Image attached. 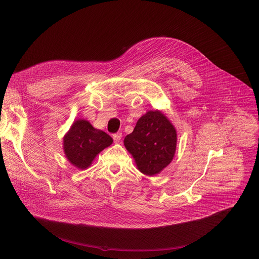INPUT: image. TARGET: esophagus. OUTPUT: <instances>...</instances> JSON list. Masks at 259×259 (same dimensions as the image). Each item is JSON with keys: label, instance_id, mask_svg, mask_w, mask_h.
Here are the masks:
<instances>
[{"label": "esophagus", "instance_id": "obj_1", "mask_svg": "<svg viewBox=\"0 0 259 259\" xmlns=\"http://www.w3.org/2000/svg\"><path fill=\"white\" fill-rule=\"evenodd\" d=\"M113 138H114V141H115V142H120V141H121V138H122V133H121V132L115 133V134L113 135Z\"/></svg>", "mask_w": 259, "mask_h": 259}]
</instances>
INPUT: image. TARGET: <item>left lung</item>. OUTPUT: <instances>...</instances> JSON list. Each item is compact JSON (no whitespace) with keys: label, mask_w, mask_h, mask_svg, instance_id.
Masks as SVG:
<instances>
[{"label":"left lung","mask_w":259,"mask_h":259,"mask_svg":"<svg viewBox=\"0 0 259 259\" xmlns=\"http://www.w3.org/2000/svg\"><path fill=\"white\" fill-rule=\"evenodd\" d=\"M177 134L174 126L160 110H149L136 123L132 133L124 139L138 170L156 175L173 160Z\"/></svg>","instance_id":"left-lung-1"}]
</instances>
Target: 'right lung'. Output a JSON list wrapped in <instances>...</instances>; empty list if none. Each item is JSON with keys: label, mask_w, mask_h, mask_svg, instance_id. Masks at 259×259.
I'll list each match as a JSON object with an SVG mask.
<instances>
[{"label": "right lung", "mask_w": 259, "mask_h": 259, "mask_svg": "<svg viewBox=\"0 0 259 259\" xmlns=\"http://www.w3.org/2000/svg\"><path fill=\"white\" fill-rule=\"evenodd\" d=\"M112 143L113 138L108 134L95 129L86 120H77L63 137V150L68 162L83 170Z\"/></svg>", "instance_id": "obj_1"}]
</instances>
